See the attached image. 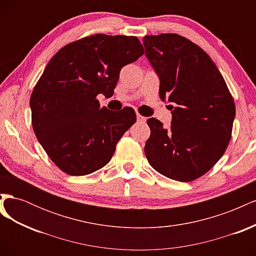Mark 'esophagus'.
<instances>
[{"mask_svg": "<svg viewBox=\"0 0 256 256\" xmlns=\"http://www.w3.org/2000/svg\"><path fill=\"white\" fill-rule=\"evenodd\" d=\"M136 120H138V122H146V118H144V116H142L141 114H136Z\"/></svg>", "mask_w": 256, "mask_h": 256, "instance_id": "esophagus-1", "label": "esophagus"}]
</instances>
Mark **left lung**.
I'll return each mask as SVG.
<instances>
[{"label": "left lung", "mask_w": 256, "mask_h": 256, "mask_svg": "<svg viewBox=\"0 0 256 256\" xmlns=\"http://www.w3.org/2000/svg\"><path fill=\"white\" fill-rule=\"evenodd\" d=\"M146 56L160 79L159 95L172 110L171 128L147 120L150 164L171 180L187 182L207 173L226 150L235 104L208 54L177 34L147 35Z\"/></svg>", "instance_id": "left-lung-1"}]
</instances>
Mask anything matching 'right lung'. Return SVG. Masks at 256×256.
I'll use <instances>...</instances> for the list:
<instances>
[{"instance_id": "add662e5", "label": "right lung", "mask_w": 256, "mask_h": 256, "mask_svg": "<svg viewBox=\"0 0 256 256\" xmlns=\"http://www.w3.org/2000/svg\"><path fill=\"white\" fill-rule=\"evenodd\" d=\"M143 54L136 36L95 34L66 44L50 60L30 106L37 140L62 171L88 175L111 160L136 115L130 106L100 108L97 96L111 97L120 69Z\"/></svg>"}]
</instances>
